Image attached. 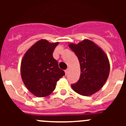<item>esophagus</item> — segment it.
Segmentation results:
<instances>
[{"label":"esophagus","mask_w":126,"mask_h":126,"mask_svg":"<svg viewBox=\"0 0 126 126\" xmlns=\"http://www.w3.org/2000/svg\"><path fill=\"white\" fill-rule=\"evenodd\" d=\"M69 73V69H67L65 71V75H67V74H68Z\"/></svg>","instance_id":"esophagus-1"}]
</instances>
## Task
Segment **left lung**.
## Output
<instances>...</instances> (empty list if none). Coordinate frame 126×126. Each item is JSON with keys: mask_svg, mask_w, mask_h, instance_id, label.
<instances>
[{"mask_svg": "<svg viewBox=\"0 0 126 126\" xmlns=\"http://www.w3.org/2000/svg\"><path fill=\"white\" fill-rule=\"evenodd\" d=\"M68 45L78 58L81 69L79 79L71 87L81 95H92L103 87L108 79L110 62L107 55L98 45L88 39Z\"/></svg>", "mask_w": 126, "mask_h": 126, "instance_id": "1", "label": "left lung"}]
</instances>
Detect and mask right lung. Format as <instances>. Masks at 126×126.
I'll return each mask as SVG.
<instances>
[{
  "instance_id": "right-lung-1",
  "label": "right lung",
  "mask_w": 126,
  "mask_h": 126,
  "mask_svg": "<svg viewBox=\"0 0 126 126\" xmlns=\"http://www.w3.org/2000/svg\"><path fill=\"white\" fill-rule=\"evenodd\" d=\"M59 42L38 41L26 51L21 60V75L24 85L37 97H45L55 90L65 73L59 67L53 52Z\"/></svg>"
}]
</instances>
